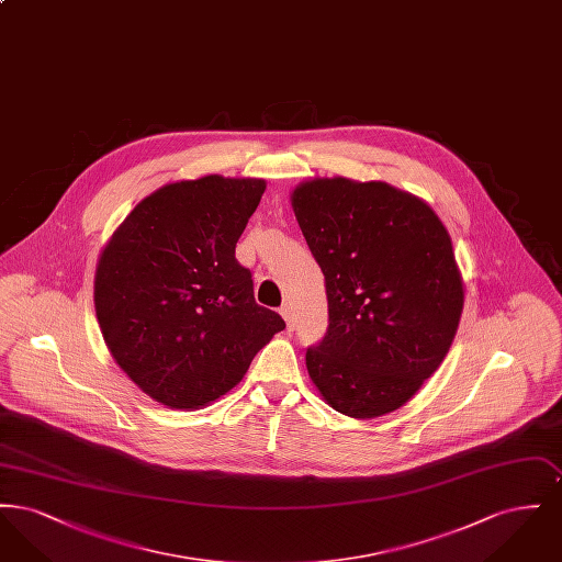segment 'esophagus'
Instances as JSON below:
<instances>
[{"label":"esophagus","instance_id":"esophagus-1","mask_svg":"<svg viewBox=\"0 0 562 562\" xmlns=\"http://www.w3.org/2000/svg\"><path fill=\"white\" fill-rule=\"evenodd\" d=\"M280 314L284 316V321H286V326H289V330H293L294 328V314H293V305L291 303H284L282 307H280Z\"/></svg>","mask_w":562,"mask_h":562}]
</instances>
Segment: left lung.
Returning a JSON list of instances; mask_svg holds the SVG:
<instances>
[{
    "label": "left lung",
    "mask_w": 562,
    "mask_h": 562,
    "mask_svg": "<svg viewBox=\"0 0 562 562\" xmlns=\"http://www.w3.org/2000/svg\"><path fill=\"white\" fill-rule=\"evenodd\" d=\"M293 209L328 301L326 335L305 351L312 381L348 417L396 411L440 367L461 318L445 225L411 193L344 177L299 186Z\"/></svg>",
    "instance_id": "left-lung-1"
}]
</instances>
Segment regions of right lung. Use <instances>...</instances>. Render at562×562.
I'll list each match as a JSON object with an SVG mask.
<instances>
[{"instance_id": "1", "label": "right lung", "mask_w": 562, "mask_h": 562, "mask_svg": "<svg viewBox=\"0 0 562 562\" xmlns=\"http://www.w3.org/2000/svg\"><path fill=\"white\" fill-rule=\"evenodd\" d=\"M266 181L209 175L147 195L109 240L94 307L111 356L154 401L198 408L229 392L286 324L255 301L236 244Z\"/></svg>"}]
</instances>
